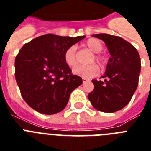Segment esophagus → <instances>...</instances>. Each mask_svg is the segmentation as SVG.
<instances>
[{"mask_svg":"<svg viewBox=\"0 0 151 151\" xmlns=\"http://www.w3.org/2000/svg\"><path fill=\"white\" fill-rule=\"evenodd\" d=\"M89 79H88V78H82V81L83 83H86V82H88L89 81Z\"/></svg>","mask_w":151,"mask_h":151,"instance_id":"1","label":"esophagus"}]
</instances>
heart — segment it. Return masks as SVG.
I'll use <instances>...</instances> for the list:
<instances>
[{"label": "heart", "mask_w": 151, "mask_h": 151, "mask_svg": "<svg viewBox=\"0 0 151 151\" xmlns=\"http://www.w3.org/2000/svg\"><path fill=\"white\" fill-rule=\"evenodd\" d=\"M85 46L93 53H99L103 50V45L99 40L91 38L88 40L85 43ZM64 59L66 63L70 67H73L77 64L76 59V47L70 46L69 47L64 53ZM94 60L98 63L100 66H103L106 62L105 57L100 55H96L92 61ZM99 68L96 64H91L89 66H77L73 70V73L77 76L85 78H91L96 76L99 73Z\"/></svg>", "instance_id": "b5f03b06"}]
</instances>
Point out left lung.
Instances as JSON below:
<instances>
[{"mask_svg":"<svg viewBox=\"0 0 151 151\" xmlns=\"http://www.w3.org/2000/svg\"><path fill=\"white\" fill-rule=\"evenodd\" d=\"M106 44L110 55L102 78L92 80L94 90L88 94L93 107L105 113L122 110L130 102L138 86L140 57L133 45L122 37L107 34H92Z\"/></svg>","mask_w":151,"mask_h":151,"instance_id":"obj_1","label":"left lung"}]
</instances>
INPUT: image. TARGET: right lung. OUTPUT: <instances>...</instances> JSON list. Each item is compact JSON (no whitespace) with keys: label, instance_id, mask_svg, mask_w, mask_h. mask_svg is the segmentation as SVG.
Returning <instances> with one entry per match:
<instances>
[{"label":"right lung","instance_id":"right-lung-1","mask_svg":"<svg viewBox=\"0 0 151 151\" xmlns=\"http://www.w3.org/2000/svg\"><path fill=\"white\" fill-rule=\"evenodd\" d=\"M85 37L48 34L22 46L15 57V76L30 107L48 115L64 110L71 92L82 84V78L71 73L64 53Z\"/></svg>","mask_w":151,"mask_h":151}]
</instances>
